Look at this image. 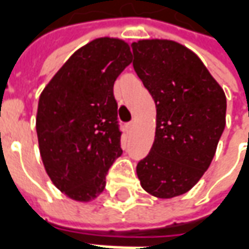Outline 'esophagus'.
Here are the masks:
<instances>
[{
  "label": "esophagus",
  "instance_id": "34e87169",
  "mask_svg": "<svg viewBox=\"0 0 249 249\" xmlns=\"http://www.w3.org/2000/svg\"><path fill=\"white\" fill-rule=\"evenodd\" d=\"M132 128H133V123H128V124H126V129H132Z\"/></svg>",
  "mask_w": 249,
  "mask_h": 249
}]
</instances>
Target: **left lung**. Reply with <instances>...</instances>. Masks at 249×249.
I'll use <instances>...</instances> for the list:
<instances>
[{"label":"left lung","mask_w":249,"mask_h":249,"mask_svg":"<svg viewBox=\"0 0 249 249\" xmlns=\"http://www.w3.org/2000/svg\"><path fill=\"white\" fill-rule=\"evenodd\" d=\"M133 68L156 103V135L137 164L141 187L172 198L196 185L225 128L227 98L203 61L171 40L132 44Z\"/></svg>","instance_id":"8db88e82"}]
</instances>
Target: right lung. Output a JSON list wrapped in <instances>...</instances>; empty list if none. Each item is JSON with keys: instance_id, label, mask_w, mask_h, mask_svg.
Segmentation results:
<instances>
[{"instance_id": "right-lung-1", "label": "right lung", "mask_w": 249, "mask_h": 249, "mask_svg": "<svg viewBox=\"0 0 249 249\" xmlns=\"http://www.w3.org/2000/svg\"><path fill=\"white\" fill-rule=\"evenodd\" d=\"M130 62L125 41L96 38L74 52L41 93V159L52 183L76 201L103 192L109 168L123 153L113 85Z\"/></svg>"}]
</instances>
